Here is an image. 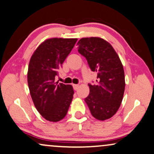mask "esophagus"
Instances as JSON below:
<instances>
[{
  "mask_svg": "<svg viewBox=\"0 0 154 154\" xmlns=\"http://www.w3.org/2000/svg\"><path fill=\"white\" fill-rule=\"evenodd\" d=\"M79 87V85H73V88L75 90H77Z\"/></svg>",
  "mask_w": 154,
  "mask_h": 154,
  "instance_id": "1",
  "label": "esophagus"
}]
</instances>
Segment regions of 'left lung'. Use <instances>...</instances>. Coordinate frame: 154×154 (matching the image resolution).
<instances>
[{
	"label": "left lung",
	"instance_id": "obj_1",
	"mask_svg": "<svg viewBox=\"0 0 154 154\" xmlns=\"http://www.w3.org/2000/svg\"><path fill=\"white\" fill-rule=\"evenodd\" d=\"M77 45L91 70L97 72V84H89V94L85 101L93 117L102 121L107 120L116 113L123 98L125 80L121 60L103 38H82Z\"/></svg>",
	"mask_w": 154,
	"mask_h": 154
}]
</instances>
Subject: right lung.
I'll list each match as a JSON object with an SVG mask.
<instances>
[{"label":"right lung","mask_w":154,"mask_h":154,"mask_svg":"<svg viewBox=\"0 0 154 154\" xmlns=\"http://www.w3.org/2000/svg\"><path fill=\"white\" fill-rule=\"evenodd\" d=\"M77 41L63 38L45 40L29 63L27 82L31 97L38 112L50 122L64 118L72 101V86L56 82L55 77Z\"/></svg>","instance_id":"1"}]
</instances>
